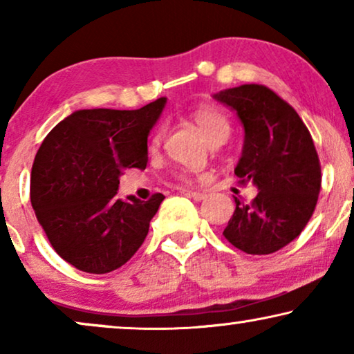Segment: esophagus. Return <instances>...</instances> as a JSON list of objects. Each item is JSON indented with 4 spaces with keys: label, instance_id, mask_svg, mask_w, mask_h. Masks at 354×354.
<instances>
[{
    "label": "esophagus",
    "instance_id": "obj_1",
    "mask_svg": "<svg viewBox=\"0 0 354 354\" xmlns=\"http://www.w3.org/2000/svg\"><path fill=\"white\" fill-rule=\"evenodd\" d=\"M187 195L193 198L195 201H203L206 198V193H203V192H187Z\"/></svg>",
    "mask_w": 354,
    "mask_h": 354
}]
</instances>
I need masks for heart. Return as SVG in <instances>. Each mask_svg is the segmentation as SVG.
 Here are the masks:
<instances>
[{
    "label": "heart",
    "mask_w": 354,
    "mask_h": 354,
    "mask_svg": "<svg viewBox=\"0 0 354 354\" xmlns=\"http://www.w3.org/2000/svg\"><path fill=\"white\" fill-rule=\"evenodd\" d=\"M190 119L195 122V125L200 129L203 137L207 143L217 137H229L230 133V124L224 114L219 109L212 108V106H200L195 111H192ZM161 140V133H156L154 137V145L159 143ZM182 180H187V176H178Z\"/></svg>",
    "instance_id": "1"
}]
</instances>
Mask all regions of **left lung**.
<instances>
[{"label":"left lung","instance_id":"8db88e82","mask_svg":"<svg viewBox=\"0 0 354 354\" xmlns=\"http://www.w3.org/2000/svg\"><path fill=\"white\" fill-rule=\"evenodd\" d=\"M212 98L243 125L235 176L258 188L250 205L234 198L224 236L248 254H270L301 234L316 207L321 164L311 133L297 111L264 85H240Z\"/></svg>","mask_w":354,"mask_h":354}]
</instances>
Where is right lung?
Wrapping results in <instances>:
<instances>
[{
	"mask_svg": "<svg viewBox=\"0 0 354 354\" xmlns=\"http://www.w3.org/2000/svg\"><path fill=\"white\" fill-rule=\"evenodd\" d=\"M167 98L140 109H79L43 140L32 167L30 201L57 254L79 270L108 274L147 239L164 200H118L125 169H145L148 135Z\"/></svg>",
	"mask_w": 354,
	"mask_h": 354,
	"instance_id": "add662e5",
	"label": "right lung"
}]
</instances>
